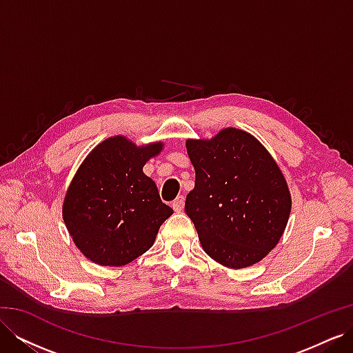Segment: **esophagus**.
Wrapping results in <instances>:
<instances>
[{"label":"esophagus","mask_w":353,"mask_h":353,"mask_svg":"<svg viewBox=\"0 0 353 353\" xmlns=\"http://www.w3.org/2000/svg\"><path fill=\"white\" fill-rule=\"evenodd\" d=\"M184 203H185V199L184 196H178L174 201H172V208L175 212H181L184 209Z\"/></svg>","instance_id":"esophagus-1"}]
</instances>
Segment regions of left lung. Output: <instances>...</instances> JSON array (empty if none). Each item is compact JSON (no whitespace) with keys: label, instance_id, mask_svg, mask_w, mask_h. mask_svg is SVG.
Here are the masks:
<instances>
[{"label":"left lung","instance_id":"8db88e82","mask_svg":"<svg viewBox=\"0 0 353 353\" xmlns=\"http://www.w3.org/2000/svg\"><path fill=\"white\" fill-rule=\"evenodd\" d=\"M185 147L196 170L185 212L203 250L231 270L258 263L280 241L292 210L279 165L237 128L210 140H187Z\"/></svg>","mask_w":353,"mask_h":353}]
</instances>
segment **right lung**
Segmentation results:
<instances>
[{
	"mask_svg": "<svg viewBox=\"0 0 353 353\" xmlns=\"http://www.w3.org/2000/svg\"><path fill=\"white\" fill-rule=\"evenodd\" d=\"M163 143L138 147L123 135L100 143L85 157L63 201L73 243L94 263L123 266L152 248L174 210L143 172Z\"/></svg>",
	"mask_w": 353,
	"mask_h": 353,
	"instance_id": "1",
	"label": "right lung"
}]
</instances>
